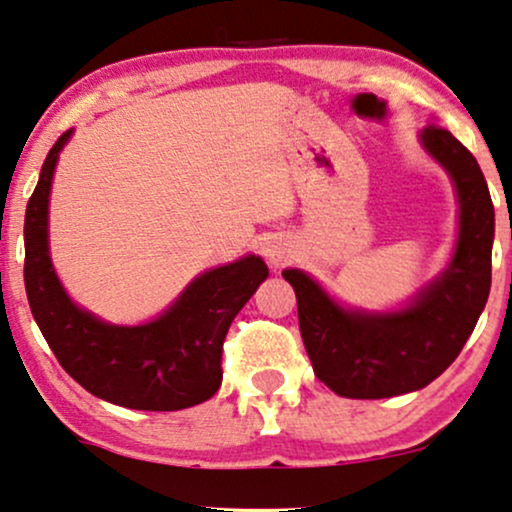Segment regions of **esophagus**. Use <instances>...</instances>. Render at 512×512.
Here are the masks:
<instances>
[{
	"instance_id": "esophagus-1",
	"label": "esophagus",
	"mask_w": 512,
	"mask_h": 512,
	"mask_svg": "<svg viewBox=\"0 0 512 512\" xmlns=\"http://www.w3.org/2000/svg\"><path fill=\"white\" fill-rule=\"evenodd\" d=\"M264 257H267V262L272 264V267H283V264L291 260V245L279 238L267 240V245H264Z\"/></svg>"
}]
</instances>
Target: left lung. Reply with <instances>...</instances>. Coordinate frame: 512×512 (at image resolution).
Instances as JSON below:
<instances>
[{"label": "left lung", "mask_w": 512, "mask_h": 512, "mask_svg": "<svg viewBox=\"0 0 512 512\" xmlns=\"http://www.w3.org/2000/svg\"><path fill=\"white\" fill-rule=\"evenodd\" d=\"M420 143L458 195L453 257L432 283L400 310L367 312L336 303L310 274L283 269L312 369L343 398H391L432 384L460 355L489 298L494 202L482 169L446 128L432 123Z\"/></svg>", "instance_id": "left-lung-1"}]
</instances>
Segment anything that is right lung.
I'll return each instance as SVG.
<instances>
[{
	"label": "right lung",
	"instance_id": "1",
	"mask_svg": "<svg viewBox=\"0 0 512 512\" xmlns=\"http://www.w3.org/2000/svg\"><path fill=\"white\" fill-rule=\"evenodd\" d=\"M66 131L42 164L26 207L23 279L30 312L59 365L92 396L131 410H183L205 403L221 386V350L233 317L269 269L248 255L195 276L152 322L109 324L78 307L61 286L49 257V190Z\"/></svg>",
	"mask_w": 512,
	"mask_h": 512
}]
</instances>
